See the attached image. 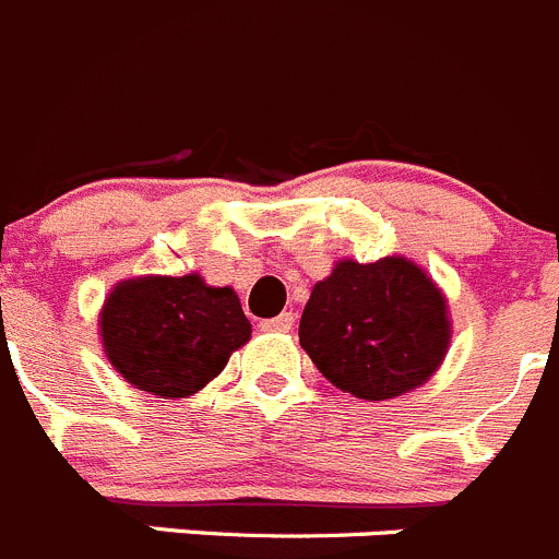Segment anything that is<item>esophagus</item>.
<instances>
[{
  "mask_svg": "<svg viewBox=\"0 0 559 559\" xmlns=\"http://www.w3.org/2000/svg\"><path fill=\"white\" fill-rule=\"evenodd\" d=\"M260 329H263V332H290V329H294V312L265 318V321H260Z\"/></svg>",
  "mask_w": 559,
  "mask_h": 559,
  "instance_id": "34e87169",
  "label": "esophagus"
}]
</instances>
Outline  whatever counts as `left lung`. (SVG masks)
Returning <instances> with one entry per match:
<instances>
[{
	"instance_id": "8db88e82",
	"label": "left lung",
	"mask_w": 559,
	"mask_h": 559,
	"mask_svg": "<svg viewBox=\"0 0 559 559\" xmlns=\"http://www.w3.org/2000/svg\"><path fill=\"white\" fill-rule=\"evenodd\" d=\"M448 299L412 260H340L312 288L299 343L323 379L362 401L417 390L450 348Z\"/></svg>"
}]
</instances>
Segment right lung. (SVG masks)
Here are the masks:
<instances>
[{"instance_id":"add662e5","label":"right lung","mask_w":559,"mask_h":559,"mask_svg":"<svg viewBox=\"0 0 559 559\" xmlns=\"http://www.w3.org/2000/svg\"><path fill=\"white\" fill-rule=\"evenodd\" d=\"M98 326L111 368L169 401L203 390L252 334L236 290L211 288L200 274L117 283Z\"/></svg>"}]
</instances>
